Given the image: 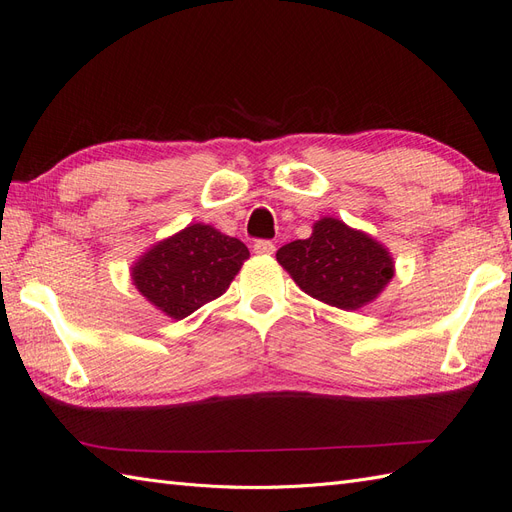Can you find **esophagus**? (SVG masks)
<instances>
[{
    "mask_svg": "<svg viewBox=\"0 0 512 512\" xmlns=\"http://www.w3.org/2000/svg\"><path fill=\"white\" fill-rule=\"evenodd\" d=\"M253 251L257 253V255H272L277 251V246L272 244L270 240H257L255 244H253Z\"/></svg>",
    "mask_w": 512,
    "mask_h": 512,
    "instance_id": "1",
    "label": "esophagus"
}]
</instances>
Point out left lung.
<instances>
[{
    "label": "left lung",
    "mask_w": 512,
    "mask_h": 512,
    "mask_svg": "<svg viewBox=\"0 0 512 512\" xmlns=\"http://www.w3.org/2000/svg\"><path fill=\"white\" fill-rule=\"evenodd\" d=\"M277 261L305 294L340 310L371 303L395 275L382 244L334 218L318 220L307 240L281 246Z\"/></svg>",
    "instance_id": "1"
}]
</instances>
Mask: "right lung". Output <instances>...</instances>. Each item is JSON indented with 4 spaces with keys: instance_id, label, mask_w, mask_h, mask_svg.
<instances>
[{
    "instance_id": "1",
    "label": "right lung",
    "mask_w": 512,
    "mask_h": 512,
    "mask_svg": "<svg viewBox=\"0 0 512 512\" xmlns=\"http://www.w3.org/2000/svg\"><path fill=\"white\" fill-rule=\"evenodd\" d=\"M246 259L244 242L209 224H189L137 261L133 281L152 305L181 320L227 292Z\"/></svg>"
}]
</instances>
